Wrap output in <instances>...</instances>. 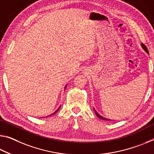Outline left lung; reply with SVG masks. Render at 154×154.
<instances>
[{"mask_svg": "<svg viewBox=\"0 0 154 154\" xmlns=\"http://www.w3.org/2000/svg\"><path fill=\"white\" fill-rule=\"evenodd\" d=\"M141 46H142V48H143V49L145 51L146 53H148L149 54V52H148V50H147V48H146V46L143 45V44H141ZM93 109H94V112H95V114H96V115L99 117V119H103V120H105V121H111L110 119H106V118H105V117H103V116H102L101 115H100V114L98 113V112H97L96 110H95L94 109V108H93Z\"/></svg>", "mask_w": 154, "mask_h": 154, "instance_id": "obj_1", "label": "left lung"}]
</instances>
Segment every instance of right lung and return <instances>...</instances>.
Here are the masks:
<instances>
[{
	"mask_svg": "<svg viewBox=\"0 0 154 154\" xmlns=\"http://www.w3.org/2000/svg\"><path fill=\"white\" fill-rule=\"evenodd\" d=\"M66 86H67V84H66V86H65V88H64V90H65V89H66ZM60 107H61V106H60L59 107V108H58V109H57V110H56V111H55V112H54V113H53L52 114H51V115H53V114H55V113H56V112H57L58 110H59V109H60ZM51 115H50V116H51Z\"/></svg>",
	"mask_w": 154,
	"mask_h": 154,
	"instance_id": "obj_1",
	"label": "right lung"
}]
</instances>
